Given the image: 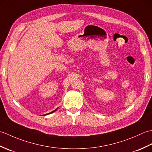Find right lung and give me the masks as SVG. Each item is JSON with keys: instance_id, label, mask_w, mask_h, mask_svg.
<instances>
[{"instance_id": "obj_1", "label": "right lung", "mask_w": 152, "mask_h": 152, "mask_svg": "<svg viewBox=\"0 0 152 152\" xmlns=\"http://www.w3.org/2000/svg\"><path fill=\"white\" fill-rule=\"evenodd\" d=\"M57 110V109H56V110H53V112H51L49 113V114H45V115H48V114H51V113H53V112H56V111Z\"/></svg>"}]
</instances>
